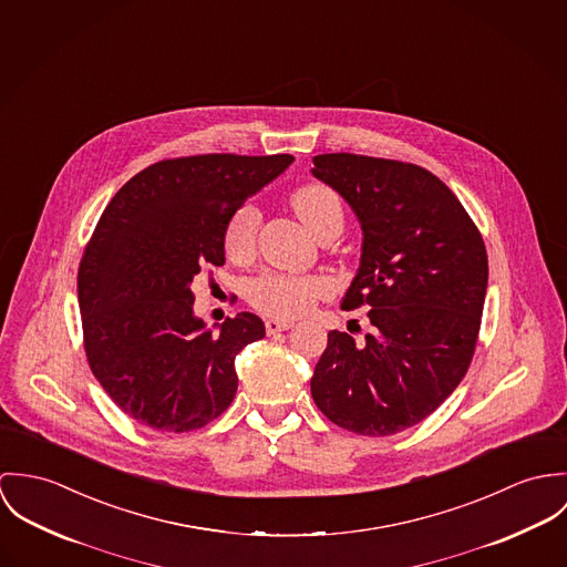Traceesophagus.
Listing matches in <instances>:
<instances>
[{
    "mask_svg": "<svg viewBox=\"0 0 567 567\" xmlns=\"http://www.w3.org/2000/svg\"><path fill=\"white\" fill-rule=\"evenodd\" d=\"M293 326L291 319H267L265 321V328H267V334H274V332H282V330H289Z\"/></svg>",
    "mask_w": 567,
    "mask_h": 567,
    "instance_id": "obj_1",
    "label": "esophagus"
}]
</instances>
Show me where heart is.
Here are the masks:
<instances>
[{
    "instance_id": "obj_1",
    "label": "heart",
    "mask_w": 567,
    "mask_h": 567,
    "mask_svg": "<svg viewBox=\"0 0 567 567\" xmlns=\"http://www.w3.org/2000/svg\"><path fill=\"white\" fill-rule=\"evenodd\" d=\"M291 206L309 230L319 235L334 221H341V202L337 193L323 183H307L291 195ZM260 210L254 202L241 204L224 228V248L230 258H250L256 248ZM330 285L321 276H296L267 271L254 278L248 287V300L262 313L293 317L305 313L315 300L328 296Z\"/></svg>"
}]
</instances>
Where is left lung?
I'll use <instances>...</instances> for the list:
<instances>
[{"label":"left lung","instance_id":"obj_1","mask_svg":"<svg viewBox=\"0 0 567 567\" xmlns=\"http://www.w3.org/2000/svg\"><path fill=\"white\" fill-rule=\"evenodd\" d=\"M315 178L339 190L363 228L341 309L370 307L359 343L330 330L311 378L317 409L368 437L426 420L465 377L487 291L485 241L429 169L361 154H319Z\"/></svg>","mask_w":567,"mask_h":567}]
</instances>
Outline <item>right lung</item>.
<instances>
[{
  "instance_id": "add662e5",
  "label": "right lung",
  "mask_w": 567,
  "mask_h": 567,
  "mask_svg": "<svg viewBox=\"0 0 567 567\" xmlns=\"http://www.w3.org/2000/svg\"><path fill=\"white\" fill-rule=\"evenodd\" d=\"M291 154H197L158 161L130 178L102 213L78 269L89 368L143 426L189 433L237 393V354L265 337L252 313L219 332L193 315V278L224 265V228Z\"/></svg>"
}]
</instances>
